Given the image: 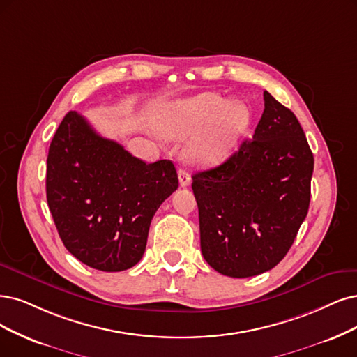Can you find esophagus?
<instances>
[{
    "mask_svg": "<svg viewBox=\"0 0 357 357\" xmlns=\"http://www.w3.org/2000/svg\"><path fill=\"white\" fill-rule=\"evenodd\" d=\"M178 176H179V183L181 187H188L190 182H191V176L185 169H179L178 170Z\"/></svg>",
    "mask_w": 357,
    "mask_h": 357,
    "instance_id": "1",
    "label": "esophagus"
}]
</instances>
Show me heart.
I'll use <instances>...</instances> for the list:
<instances>
[{"instance_id": "heart-1", "label": "heart", "mask_w": 357, "mask_h": 357, "mask_svg": "<svg viewBox=\"0 0 357 357\" xmlns=\"http://www.w3.org/2000/svg\"><path fill=\"white\" fill-rule=\"evenodd\" d=\"M252 122V113L243 102H231L215 92L166 104L157 114V128L172 139L195 134L183 149L188 163L213 166L232 153L240 135Z\"/></svg>"}]
</instances>
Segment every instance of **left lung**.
I'll use <instances>...</instances> for the list:
<instances>
[{"label": "left lung", "instance_id": "1", "mask_svg": "<svg viewBox=\"0 0 357 357\" xmlns=\"http://www.w3.org/2000/svg\"><path fill=\"white\" fill-rule=\"evenodd\" d=\"M253 139L227 162L192 175L206 261L222 275L248 278L288 253L310 203L313 154L296 114L263 92Z\"/></svg>", "mask_w": 357, "mask_h": 357}]
</instances>
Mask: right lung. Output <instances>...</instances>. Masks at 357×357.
<instances>
[{"label":"right lung","mask_w":357,"mask_h":357,"mask_svg":"<svg viewBox=\"0 0 357 357\" xmlns=\"http://www.w3.org/2000/svg\"><path fill=\"white\" fill-rule=\"evenodd\" d=\"M178 188L170 160L147 165L76 112L47 157V202L64 247L86 266L121 272L141 260L157 208Z\"/></svg>","instance_id":"right-lung-1"}]
</instances>
